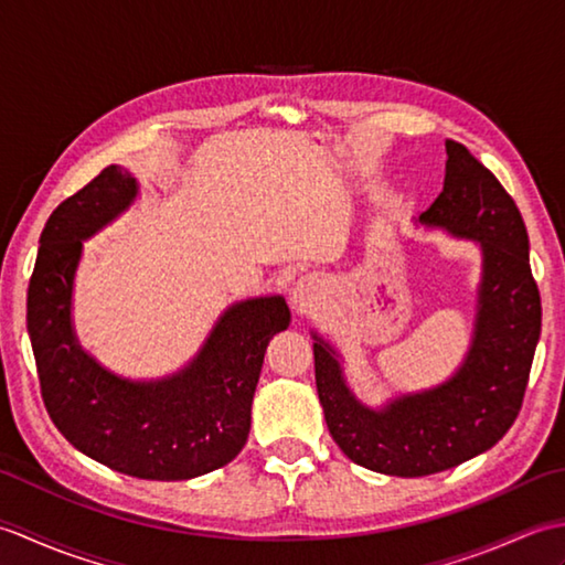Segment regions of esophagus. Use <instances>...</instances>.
Masks as SVG:
<instances>
[{
    "instance_id": "34e87169",
    "label": "esophagus",
    "mask_w": 565,
    "mask_h": 565,
    "mask_svg": "<svg viewBox=\"0 0 565 565\" xmlns=\"http://www.w3.org/2000/svg\"><path fill=\"white\" fill-rule=\"evenodd\" d=\"M291 301L298 310H310L318 303V284L313 279H301L294 286V294H291Z\"/></svg>"
}]
</instances>
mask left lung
Masks as SVG:
<instances>
[{
	"label": "left lung",
	"mask_w": 565,
	"mask_h": 565,
	"mask_svg": "<svg viewBox=\"0 0 565 565\" xmlns=\"http://www.w3.org/2000/svg\"><path fill=\"white\" fill-rule=\"evenodd\" d=\"M419 223L483 247L473 344L456 376L369 411L344 386L332 347L318 334L313 344L318 398L332 439L354 463L405 478L447 471L505 437L520 415L542 332V298L520 209L461 142L447 140L444 189Z\"/></svg>",
	"instance_id": "1"
}]
</instances>
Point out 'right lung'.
I'll list each match as a JSON object with an SVG mask.
<instances>
[{"label": "right lung", "mask_w": 565, "mask_h": 565, "mask_svg": "<svg viewBox=\"0 0 565 565\" xmlns=\"http://www.w3.org/2000/svg\"><path fill=\"white\" fill-rule=\"evenodd\" d=\"M136 194V179L111 164L51 213L26 322L45 411L72 447L126 476L186 481L231 463L245 447L264 352L291 316L279 296L227 308L199 356L172 379L134 383L102 369L72 334V279L82 239Z\"/></svg>", "instance_id": "add662e5"}]
</instances>
